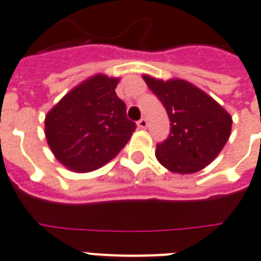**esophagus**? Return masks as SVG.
Returning <instances> with one entry per match:
<instances>
[{"label": "esophagus", "mask_w": 261, "mask_h": 261, "mask_svg": "<svg viewBox=\"0 0 261 261\" xmlns=\"http://www.w3.org/2000/svg\"><path fill=\"white\" fill-rule=\"evenodd\" d=\"M137 125H138V128H146L148 127V121H146V119H140V120L137 121Z\"/></svg>", "instance_id": "obj_1"}]
</instances>
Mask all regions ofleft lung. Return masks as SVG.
Instances as JSON below:
<instances>
[{
  "label": "left lung",
  "mask_w": 261,
  "mask_h": 261,
  "mask_svg": "<svg viewBox=\"0 0 261 261\" xmlns=\"http://www.w3.org/2000/svg\"><path fill=\"white\" fill-rule=\"evenodd\" d=\"M146 86L166 108L169 138L156 145V159L171 173L192 174L210 165L231 136L232 117L219 102L182 79L144 74Z\"/></svg>",
  "instance_id": "obj_1"
}]
</instances>
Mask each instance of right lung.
Segmentation results:
<instances>
[{
    "label": "right lung",
    "instance_id": "right-lung-1",
    "mask_svg": "<svg viewBox=\"0 0 261 261\" xmlns=\"http://www.w3.org/2000/svg\"><path fill=\"white\" fill-rule=\"evenodd\" d=\"M119 77L102 73L71 88L45 116V138L57 160L74 173L111 162L136 130L116 95Z\"/></svg>",
    "mask_w": 261,
    "mask_h": 261
}]
</instances>
